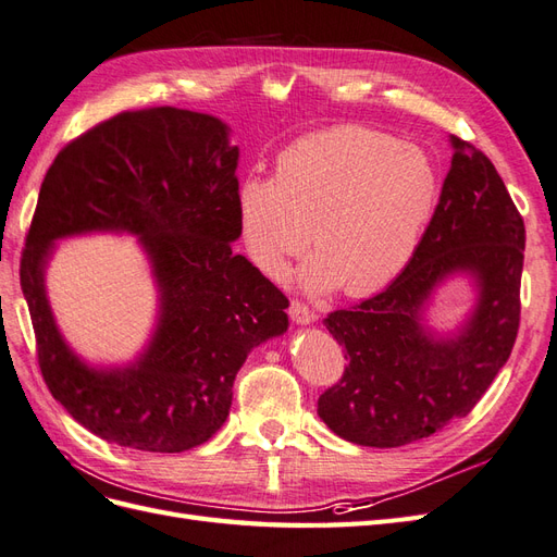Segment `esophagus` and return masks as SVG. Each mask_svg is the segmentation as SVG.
Masks as SVG:
<instances>
[{
	"label": "esophagus",
	"mask_w": 557,
	"mask_h": 557,
	"mask_svg": "<svg viewBox=\"0 0 557 557\" xmlns=\"http://www.w3.org/2000/svg\"><path fill=\"white\" fill-rule=\"evenodd\" d=\"M289 317H292V322L298 324V326H308V324H312L317 320V314L308 306L298 304V300H292Z\"/></svg>",
	"instance_id": "34e87169"
}]
</instances>
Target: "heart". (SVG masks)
Wrapping results in <instances>:
<instances>
[{
  "instance_id": "b5f03b06",
  "label": "heart",
  "mask_w": 557,
  "mask_h": 557,
  "mask_svg": "<svg viewBox=\"0 0 557 557\" xmlns=\"http://www.w3.org/2000/svg\"><path fill=\"white\" fill-rule=\"evenodd\" d=\"M438 190V170L422 147L341 125L284 149L275 180H243L235 208L263 273L282 277L310 237L317 251L300 268V284L312 294L343 284L345 294L367 296L408 265Z\"/></svg>"
}]
</instances>
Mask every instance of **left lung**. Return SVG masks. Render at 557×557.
<instances>
[{
    "mask_svg": "<svg viewBox=\"0 0 557 557\" xmlns=\"http://www.w3.org/2000/svg\"><path fill=\"white\" fill-rule=\"evenodd\" d=\"M448 141L450 170L408 265L324 320L347 367L317 416L357 446L399 448L467 418L518 336L525 224L490 158L455 135ZM457 276L470 280L474 304L453 332H438L428 308Z\"/></svg>",
    "mask_w": 557,
    "mask_h": 557,
    "instance_id": "8db88e82",
    "label": "left lung"
}]
</instances>
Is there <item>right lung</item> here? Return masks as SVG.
Masks as SVG:
<instances>
[{"label":"right lung","instance_id":"add662e5","mask_svg":"<svg viewBox=\"0 0 557 557\" xmlns=\"http://www.w3.org/2000/svg\"><path fill=\"white\" fill-rule=\"evenodd\" d=\"M231 128L200 111H125L62 149L39 190L21 287L53 399L88 432L123 448L184 453L226 422L233 380L253 347L289 329V300L233 245ZM133 234L159 310L148 345L123 364H92L61 336L45 292L54 243Z\"/></svg>","mask_w":557,"mask_h":557}]
</instances>
